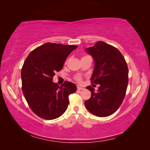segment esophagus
<instances>
[{
    "mask_svg": "<svg viewBox=\"0 0 150 150\" xmlns=\"http://www.w3.org/2000/svg\"><path fill=\"white\" fill-rule=\"evenodd\" d=\"M77 89H78L79 91H81V90H83V89H84V88H83V87H80V86H77Z\"/></svg>",
    "mask_w": 150,
    "mask_h": 150,
    "instance_id": "34e87169",
    "label": "esophagus"
}]
</instances>
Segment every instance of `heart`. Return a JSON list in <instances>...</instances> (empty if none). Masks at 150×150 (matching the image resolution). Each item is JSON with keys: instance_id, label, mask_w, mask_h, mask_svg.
I'll return each mask as SVG.
<instances>
[{"instance_id": "heart-1", "label": "heart", "mask_w": 150, "mask_h": 150, "mask_svg": "<svg viewBox=\"0 0 150 150\" xmlns=\"http://www.w3.org/2000/svg\"><path fill=\"white\" fill-rule=\"evenodd\" d=\"M76 80H77V81H81V78L79 77V76H77V77H76Z\"/></svg>"}]
</instances>
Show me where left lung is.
I'll return each mask as SVG.
<instances>
[{"mask_svg": "<svg viewBox=\"0 0 150 150\" xmlns=\"http://www.w3.org/2000/svg\"><path fill=\"white\" fill-rule=\"evenodd\" d=\"M85 51L95 62L91 80L100 87L96 92L87 87L91 96L85 105L93 115L106 117L115 113L124 100L128 83V65L117 48L104 42H96Z\"/></svg>", "mask_w": 150, "mask_h": 150, "instance_id": "obj_1", "label": "left lung"}]
</instances>
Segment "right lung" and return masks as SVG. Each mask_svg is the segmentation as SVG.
<instances>
[{"mask_svg":"<svg viewBox=\"0 0 150 150\" xmlns=\"http://www.w3.org/2000/svg\"><path fill=\"white\" fill-rule=\"evenodd\" d=\"M77 45L46 43L30 52L21 71L22 89L30 108L39 117L53 120L62 116L69 105V95L77 86L66 81L53 82L55 72L62 69L66 58Z\"/></svg>","mask_w":150,"mask_h":150,"instance_id":"right-lung-1","label":"right lung"}]
</instances>
